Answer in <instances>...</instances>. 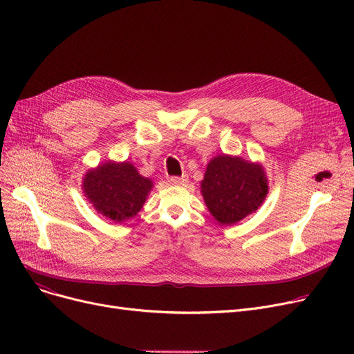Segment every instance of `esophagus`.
Returning <instances> with one entry per match:
<instances>
[{
	"instance_id": "34e87169",
	"label": "esophagus",
	"mask_w": 354,
	"mask_h": 354,
	"mask_svg": "<svg viewBox=\"0 0 354 354\" xmlns=\"http://www.w3.org/2000/svg\"><path fill=\"white\" fill-rule=\"evenodd\" d=\"M169 182L172 185H185L188 182V178L187 176H171Z\"/></svg>"
}]
</instances>
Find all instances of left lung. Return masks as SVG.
<instances>
[{"label":"left lung","instance_id":"8db88e82","mask_svg":"<svg viewBox=\"0 0 354 354\" xmlns=\"http://www.w3.org/2000/svg\"><path fill=\"white\" fill-rule=\"evenodd\" d=\"M201 188L209 212L225 225L252 214L268 192L261 166L227 155L209 162Z\"/></svg>","mask_w":354,"mask_h":354}]
</instances>
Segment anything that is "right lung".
<instances>
[{
    "mask_svg": "<svg viewBox=\"0 0 354 354\" xmlns=\"http://www.w3.org/2000/svg\"><path fill=\"white\" fill-rule=\"evenodd\" d=\"M83 188L100 214L122 222L142 209L152 182L139 175L133 165L107 162L86 174Z\"/></svg>",
    "mask_w": 354,
    "mask_h": 354,
    "instance_id": "1",
    "label": "right lung"
}]
</instances>
